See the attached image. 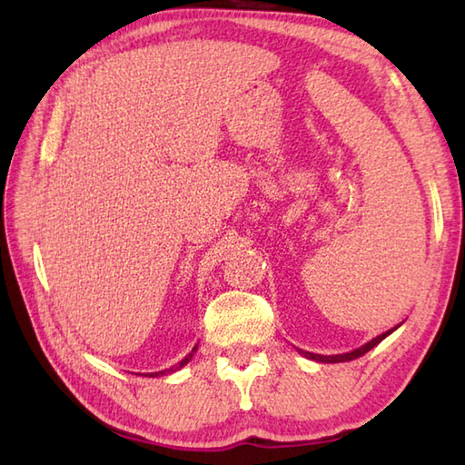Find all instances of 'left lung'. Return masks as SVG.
I'll return each instance as SVG.
<instances>
[{
  "mask_svg": "<svg viewBox=\"0 0 465 465\" xmlns=\"http://www.w3.org/2000/svg\"><path fill=\"white\" fill-rule=\"evenodd\" d=\"M393 330H396V328H393ZM393 330H390V331H385V333L378 335V338H373L371 341H368V343H365V345H361V348L353 350V351H348V353H338V355H320V353H310V351H302V350H300V353H302V355H305V358L315 360V361H322V363H340V361H351V360H355V358H361L363 353H368L371 348H375V345H378L381 340L388 338V335H390Z\"/></svg>",
  "mask_w": 465,
  "mask_h": 465,
  "instance_id": "obj_1",
  "label": "left lung"
}]
</instances>
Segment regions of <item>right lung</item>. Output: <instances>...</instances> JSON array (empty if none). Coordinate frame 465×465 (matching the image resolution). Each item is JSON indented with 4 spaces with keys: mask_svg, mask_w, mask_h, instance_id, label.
<instances>
[{
    "mask_svg": "<svg viewBox=\"0 0 465 465\" xmlns=\"http://www.w3.org/2000/svg\"><path fill=\"white\" fill-rule=\"evenodd\" d=\"M195 350H197V345H195V348L190 351V353H187L185 355V358L180 361V363H177V365H173V368H170V370H163V371H155V373H150L152 375V378H155V375H163V373H170V371H175V370H180V368H183V365L187 363V361H190L192 358H193V353H195Z\"/></svg>",
    "mask_w": 465,
    "mask_h": 465,
    "instance_id": "add662e5",
    "label": "right lung"
}]
</instances>
